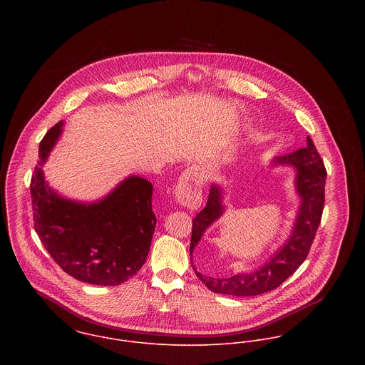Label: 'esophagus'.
<instances>
[{
  "mask_svg": "<svg viewBox=\"0 0 365 365\" xmlns=\"http://www.w3.org/2000/svg\"><path fill=\"white\" fill-rule=\"evenodd\" d=\"M177 201L190 209H197L202 201V177L198 168H188L180 177L175 190H174Z\"/></svg>",
  "mask_w": 365,
  "mask_h": 365,
  "instance_id": "obj_1",
  "label": "esophagus"
}]
</instances>
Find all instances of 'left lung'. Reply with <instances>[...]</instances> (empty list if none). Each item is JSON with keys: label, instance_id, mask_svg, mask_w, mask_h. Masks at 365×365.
I'll list each match as a JSON object with an SVG mask.
<instances>
[{"label": "left lung", "instance_id": "left-lung-1", "mask_svg": "<svg viewBox=\"0 0 365 365\" xmlns=\"http://www.w3.org/2000/svg\"><path fill=\"white\" fill-rule=\"evenodd\" d=\"M274 163L291 164L297 168L295 185L301 197V207L292 235L271 260L250 272L236 274L227 278H216L198 271L194 267L197 277L215 294L255 297L272 291L291 277L308 257L324 207V184L327 173L323 160L317 153L312 139L308 136L307 148L287 156L277 157ZM222 192V188L213 184L209 191L207 207L192 219L190 245L191 261L194 249L200 243L204 232L223 213Z\"/></svg>", "mask_w": 365, "mask_h": 365}]
</instances>
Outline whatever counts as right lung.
Wrapping results in <instances>:
<instances>
[{
    "mask_svg": "<svg viewBox=\"0 0 365 365\" xmlns=\"http://www.w3.org/2000/svg\"><path fill=\"white\" fill-rule=\"evenodd\" d=\"M61 128L63 120L39 143V160L31 180L35 230L68 275L94 285H119L142 268L149 255L157 222L153 185L130 175L94 204L61 198L42 171Z\"/></svg>",
    "mask_w": 365,
    "mask_h": 365,
    "instance_id": "1",
    "label": "right lung"
}]
</instances>
